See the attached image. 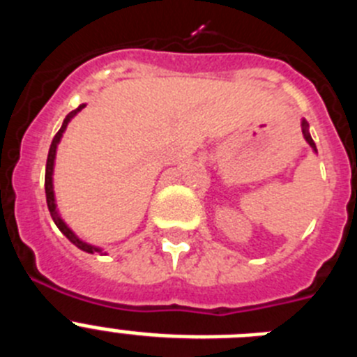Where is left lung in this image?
Wrapping results in <instances>:
<instances>
[{
    "label": "left lung",
    "instance_id": "8db88e82",
    "mask_svg": "<svg viewBox=\"0 0 357 357\" xmlns=\"http://www.w3.org/2000/svg\"><path fill=\"white\" fill-rule=\"evenodd\" d=\"M301 127H302V135H304L305 143H307L309 146H311V150H313L314 153H318L317 144H314L313 137H311V134H309V125H307V121H305V119H302V121H301Z\"/></svg>",
    "mask_w": 357,
    "mask_h": 357
}]
</instances>
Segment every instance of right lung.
Masks as SVG:
<instances>
[{
    "label": "right lung",
    "mask_w": 357,
    "mask_h": 357,
    "mask_svg": "<svg viewBox=\"0 0 357 357\" xmlns=\"http://www.w3.org/2000/svg\"><path fill=\"white\" fill-rule=\"evenodd\" d=\"M85 107V103H82V105H78L77 109L73 110V112H69L68 116H66L64 123H62L61 130L56 132V135L53 137L52 141V146H50V151H48V160H46V176H44V191H46V202H48V209H50V214H52L53 222H55V225L59 227V230H61L62 234L66 236V238L69 239V241L75 245V247H78L80 250L87 252V254H107V252H103L102 247H94V245H91V243H85L84 239L78 238L75 232H73L71 227L68 225V223L62 220L61 213H59V209H56V200H55V191H53V169H55V157H56V148H59V143H61L62 135H64L66 128H68L69 121H71L75 116L80 112L82 109Z\"/></svg>",
    "instance_id": "right-lung-1"
}]
</instances>
